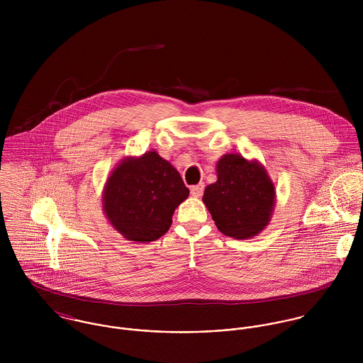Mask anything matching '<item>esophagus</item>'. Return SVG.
<instances>
[{
	"label": "esophagus",
	"mask_w": 363,
	"mask_h": 363,
	"mask_svg": "<svg viewBox=\"0 0 363 363\" xmlns=\"http://www.w3.org/2000/svg\"><path fill=\"white\" fill-rule=\"evenodd\" d=\"M190 191H191V196H193V197H201L203 193H204V183H200V184H197V186H193Z\"/></svg>",
	"instance_id": "1"
}]
</instances>
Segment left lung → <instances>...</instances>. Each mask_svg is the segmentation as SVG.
I'll return each mask as SVG.
<instances>
[{"label": "left lung", "mask_w": 363, "mask_h": 363, "mask_svg": "<svg viewBox=\"0 0 363 363\" xmlns=\"http://www.w3.org/2000/svg\"><path fill=\"white\" fill-rule=\"evenodd\" d=\"M275 186L257 159L226 154L216 162V182L204 190L203 203L225 236L250 239L269 223Z\"/></svg>", "instance_id": "8db88e82"}]
</instances>
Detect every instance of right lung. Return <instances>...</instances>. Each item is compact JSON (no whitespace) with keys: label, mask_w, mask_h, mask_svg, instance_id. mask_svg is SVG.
I'll return each instance as SVG.
<instances>
[{"label":"right lung","mask_w":363,"mask_h":363,"mask_svg":"<svg viewBox=\"0 0 363 363\" xmlns=\"http://www.w3.org/2000/svg\"><path fill=\"white\" fill-rule=\"evenodd\" d=\"M189 194L173 164L152 150L125 156L111 170L102 203L113 229L127 240L148 243L169 230L174 209Z\"/></svg>","instance_id":"obj_1"}]
</instances>
